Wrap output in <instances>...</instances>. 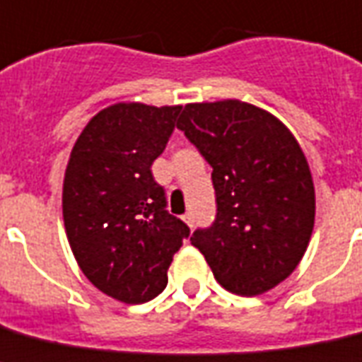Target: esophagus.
<instances>
[{
	"label": "esophagus",
	"mask_w": 362,
	"mask_h": 362,
	"mask_svg": "<svg viewBox=\"0 0 362 362\" xmlns=\"http://www.w3.org/2000/svg\"><path fill=\"white\" fill-rule=\"evenodd\" d=\"M183 221H185V222H187V224H189V226H190V228L194 226V216H192V213H187V215H185V216H183Z\"/></svg>",
	"instance_id": "34e87169"
}]
</instances>
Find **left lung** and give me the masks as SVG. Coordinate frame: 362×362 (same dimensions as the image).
Wrapping results in <instances>:
<instances>
[{"label": "left lung", "mask_w": 362, "mask_h": 362, "mask_svg": "<svg viewBox=\"0 0 362 362\" xmlns=\"http://www.w3.org/2000/svg\"><path fill=\"white\" fill-rule=\"evenodd\" d=\"M177 129L213 168L216 216L190 243L228 291H269L299 265L314 228V183L299 144L274 115L241 100L187 104Z\"/></svg>", "instance_id": "left-lung-1"}]
</instances>
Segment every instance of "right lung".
<instances>
[{"instance_id": "obj_1", "label": "right lung", "mask_w": 362, "mask_h": 362, "mask_svg": "<svg viewBox=\"0 0 362 362\" xmlns=\"http://www.w3.org/2000/svg\"><path fill=\"white\" fill-rule=\"evenodd\" d=\"M181 106L114 104L72 147L63 181V221L82 273L127 305L155 299L190 228L168 213L151 166L166 149Z\"/></svg>"}]
</instances>
